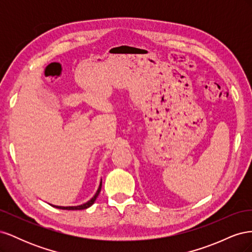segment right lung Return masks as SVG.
<instances>
[{"label": "right lung", "mask_w": 252, "mask_h": 252, "mask_svg": "<svg viewBox=\"0 0 252 252\" xmlns=\"http://www.w3.org/2000/svg\"><path fill=\"white\" fill-rule=\"evenodd\" d=\"M101 188H102V180H101L100 186H98L95 194L93 197H91V199L88 202H86L85 204H82V205H79V206H68V207H63V206H56V205H51V206H53V207H56V208H59V209H66V210H82V209H86V208L90 207V206L95 202L98 193H100V191H101Z\"/></svg>", "instance_id": "1"}]
</instances>
